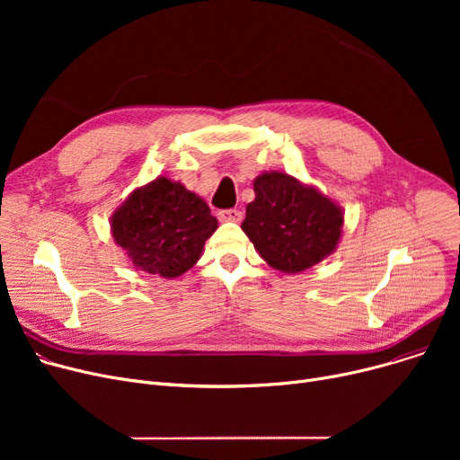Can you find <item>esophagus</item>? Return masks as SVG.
<instances>
[{
  "instance_id": "obj_1",
  "label": "esophagus",
  "mask_w": 460,
  "mask_h": 460,
  "mask_svg": "<svg viewBox=\"0 0 460 460\" xmlns=\"http://www.w3.org/2000/svg\"><path fill=\"white\" fill-rule=\"evenodd\" d=\"M220 220H224V222H240V220H243V212H240L238 208L222 210L220 212Z\"/></svg>"
}]
</instances>
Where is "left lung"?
Here are the masks:
<instances>
[{"mask_svg":"<svg viewBox=\"0 0 460 460\" xmlns=\"http://www.w3.org/2000/svg\"><path fill=\"white\" fill-rule=\"evenodd\" d=\"M243 231L272 269L298 274L332 255L343 233V208L298 179L264 172L253 181Z\"/></svg>","mask_w":460,"mask_h":460,"instance_id":"8db88e82","label":"left lung"}]
</instances>
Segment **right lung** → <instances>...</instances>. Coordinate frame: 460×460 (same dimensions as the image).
I'll return each instance as SVG.
<instances>
[{"instance_id":"obj_1","label":"right lung","mask_w":460,"mask_h":460,"mask_svg":"<svg viewBox=\"0 0 460 460\" xmlns=\"http://www.w3.org/2000/svg\"><path fill=\"white\" fill-rule=\"evenodd\" d=\"M110 226L134 269L172 279L199 261L217 220L198 193L156 177L130 193L111 214Z\"/></svg>"}]
</instances>
